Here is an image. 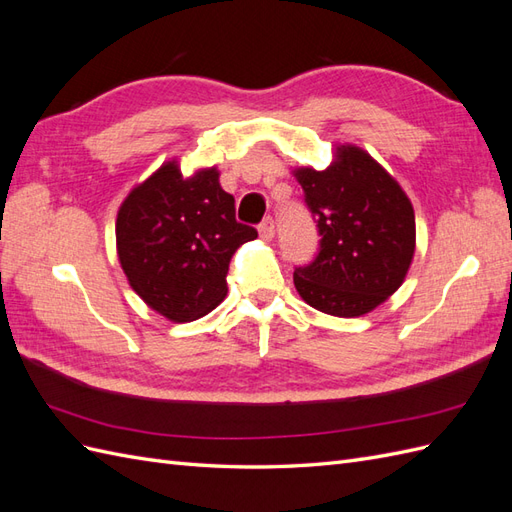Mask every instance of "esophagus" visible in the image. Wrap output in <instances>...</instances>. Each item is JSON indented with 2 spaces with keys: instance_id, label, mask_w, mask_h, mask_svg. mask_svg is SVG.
Masks as SVG:
<instances>
[{
  "instance_id": "esophagus-1",
  "label": "esophagus",
  "mask_w": 512,
  "mask_h": 512,
  "mask_svg": "<svg viewBox=\"0 0 512 512\" xmlns=\"http://www.w3.org/2000/svg\"><path fill=\"white\" fill-rule=\"evenodd\" d=\"M258 232H260L262 239L271 241L273 235H275V222H273V218H265V220H262L260 226H258Z\"/></svg>"
}]
</instances>
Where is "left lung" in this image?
<instances>
[{
    "label": "left lung",
    "mask_w": 512,
    "mask_h": 512,
    "mask_svg": "<svg viewBox=\"0 0 512 512\" xmlns=\"http://www.w3.org/2000/svg\"><path fill=\"white\" fill-rule=\"evenodd\" d=\"M294 177L318 226V254L294 269L301 299L324 314L363 316L401 286L414 256V209L399 183L359 147L337 149L327 170Z\"/></svg>",
    "instance_id": "obj_1"
}]
</instances>
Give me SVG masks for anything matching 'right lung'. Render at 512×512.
I'll use <instances>...</instances> for the list:
<instances>
[{"label":"right lung","instance_id":"right-lung-1","mask_svg":"<svg viewBox=\"0 0 512 512\" xmlns=\"http://www.w3.org/2000/svg\"><path fill=\"white\" fill-rule=\"evenodd\" d=\"M117 254L130 286L151 309L190 322L218 307L232 254L258 237L237 222L235 198L215 168L183 179L166 162L123 200L117 213Z\"/></svg>","mask_w":512,"mask_h":512}]
</instances>
